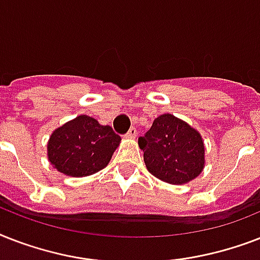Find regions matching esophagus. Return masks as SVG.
Wrapping results in <instances>:
<instances>
[{
    "mask_svg": "<svg viewBox=\"0 0 260 260\" xmlns=\"http://www.w3.org/2000/svg\"><path fill=\"white\" fill-rule=\"evenodd\" d=\"M136 135H138V131H136V128H131V129L128 131V134H126L125 136L128 139H135V138H136Z\"/></svg>",
    "mask_w": 260,
    "mask_h": 260,
    "instance_id": "34e87169",
    "label": "esophagus"
}]
</instances>
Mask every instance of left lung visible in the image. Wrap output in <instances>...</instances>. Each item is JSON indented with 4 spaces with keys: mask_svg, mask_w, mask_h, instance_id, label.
Instances as JSON below:
<instances>
[{
    "mask_svg": "<svg viewBox=\"0 0 260 260\" xmlns=\"http://www.w3.org/2000/svg\"><path fill=\"white\" fill-rule=\"evenodd\" d=\"M147 170L171 185L193 181L205 167V146L201 134L187 122L165 113L156 117L139 138Z\"/></svg>",
    "mask_w": 260,
    "mask_h": 260,
    "instance_id": "1",
    "label": "left lung"
}]
</instances>
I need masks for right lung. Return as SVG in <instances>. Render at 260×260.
<instances>
[{
  "label": "right lung",
  "mask_w": 260,
  "mask_h": 260,
  "mask_svg": "<svg viewBox=\"0 0 260 260\" xmlns=\"http://www.w3.org/2000/svg\"><path fill=\"white\" fill-rule=\"evenodd\" d=\"M121 138L109 125L81 114L51 134L47 156L54 169L67 177H87L108 166Z\"/></svg>",
  "instance_id": "add662e5"
}]
</instances>
